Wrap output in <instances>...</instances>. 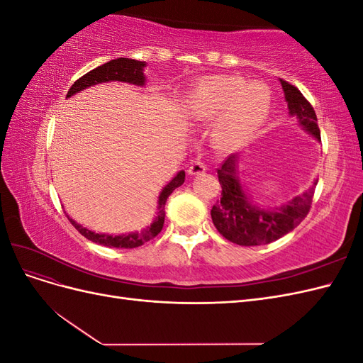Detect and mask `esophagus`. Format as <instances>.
Returning <instances> with one entry per match:
<instances>
[{
  "label": "esophagus",
  "instance_id": "obj_1",
  "mask_svg": "<svg viewBox=\"0 0 363 363\" xmlns=\"http://www.w3.org/2000/svg\"><path fill=\"white\" fill-rule=\"evenodd\" d=\"M206 169H207V167H206V163H204V162H201V160H195V162L191 164V167H189L188 172H189L191 175H200V174L206 172Z\"/></svg>",
  "mask_w": 363,
  "mask_h": 363
}]
</instances>
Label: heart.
I'll use <instances>...</instances> for the list:
<instances>
[{
	"label": "heart",
	"instance_id": "b5f03b06",
	"mask_svg": "<svg viewBox=\"0 0 363 363\" xmlns=\"http://www.w3.org/2000/svg\"><path fill=\"white\" fill-rule=\"evenodd\" d=\"M184 108L195 119L219 116L216 136L227 147L250 139L269 111V92L262 83L236 75H208L186 95Z\"/></svg>",
	"mask_w": 363,
	"mask_h": 363
}]
</instances>
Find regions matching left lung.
Masks as SVG:
<instances>
[{"label": "left lung", "mask_w": 363, "mask_h": 363, "mask_svg": "<svg viewBox=\"0 0 363 363\" xmlns=\"http://www.w3.org/2000/svg\"><path fill=\"white\" fill-rule=\"evenodd\" d=\"M284 98L288 101L289 113L298 118L300 125L321 140L318 119L312 104L304 95L288 82L280 80ZM218 180L221 184V201H216L212 207V221L216 230L227 240L236 245L255 247L267 245L288 235L307 216L312 206L315 186L295 196L292 201L280 208L263 211L251 204L247 194L242 189L236 172V156H228L227 160L218 168ZM316 184V182H315Z\"/></svg>", "instance_id": "obj_1"}]
</instances>
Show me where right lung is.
<instances>
[{"label":"right lung","instance_id":"1","mask_svg":"<svg viewBox=\"0 0 363 363\" xmlns=\"http://www.w3.org/2000/svg\"><path fill=\"white\" fill-rule=\"evenodd\" d=\"M145 67V62H139L135 59H125V57H119L115 60L107 62L101 67H98L83 77H80L77 80L71 89L67 94V98L72 96L74 94L80 92L86 87L98 84V83H104V82H125V83H133L138 86H142L145 82V77L142 69ZM184 183V171H180L175 177L164 186L163 191L160 192L159 196V215L155 219L150 227L145 230H142L140 233H128V235H121V236H111V235H100V233H94L91 230H87L82 225L77 224L75 221L69 218L71 224L79 230V233L83 235L86 239L92 240L95 244H100L104 247H115V248H136L140 247L142 244H145L147 240L156 238L160 230L163 228L164 223V204H167L168 196L172 194L175 188H179Z\"/></svg>","mask_w":363,"mask_h":363}]
</instances>
